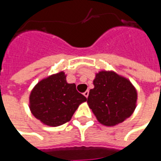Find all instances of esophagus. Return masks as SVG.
<instances>
[{"mask_svg": "<svg viewBox=\"0 0 161 161\" xmlns=\"http://www.w3.org/2000/svg\"><path fill=\"white\" fill-rule=\"evenodd\" d=\"M83 94H84V96L86 97V98H87V97H88V94H89V91H88V90H86V92L83 93Z\"/></svg>", "mask_w": 161, "mask_h": 161, "instance_id": "obj_1", "label": "esophagus"}]
</instances>
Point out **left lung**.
Masks as SVG:
<instances>
[{
	"label": "left lung",
	"mask_w": 161,
	"mask_h": 161,
	"mask_svg": "<svg viewBox=\"0 0 161 161\" xmlns=\"http://www.w3.org/2000/svg\"><path fill=\"white\" fill-rule=\"evenodd\" d=\"M87 104L99 122L107 126L122 123L137 107L138 93L126 77L112 70L95 74Z\"/></svg>",
	"instance_id": "left-lung-1"
}]
</instances>
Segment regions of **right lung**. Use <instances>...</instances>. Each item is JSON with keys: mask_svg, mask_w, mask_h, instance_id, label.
Listing matches in <instances>:
<instances>
[{"mask_svg": "<svg viewBox=\"0 0 161 161\" xmlns=\"http://www.w3.org/2000/svg\"><path fill=\"white\" fill-rule=\"evenodd\" d=\"M86 98L68 83L63 71L42 79L29 94V109L43 125L58 126L71 119L79 106Z\"/></svg>", "mask_w": 161, "mask_h": 161, "instance_id": "1", "label": "right lung"}]
</instances>
